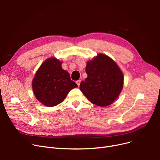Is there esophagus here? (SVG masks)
I'll use <instances>...</instances> for the list:
<instances>
[{"label": "esophagus", "mask_w": 160, "mask_h": 160, "mask_svg": "<svg viewBox=\"0 0 160 160\" xmlns=\"http://www.w3.org/2000/svg\"><path fill=\"white\" fill-rule=\"evenodd\" d=\"M80 82H81V80H77V81L76 82V83H77V85H78V86H80Z\"/></svg>", "instance_id": "34e87169"}]
</instances>
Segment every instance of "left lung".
<instances>
[{
	"label": "left lung",
	"instance_id": "8db88e82",
	"mask_svg": "<svg viewBox=\"0 0 160 160\" xmlns=\"http://www.w3.org/2000/svg\"><path fill=\"white\" fill-rule=\"evenodd\" d=\"M88 77L82 81L80 91L93 104L105 107L119 96L123 85V73L116 63L103 54L88 61Z\"/></svg>",
	"mask_w": 160,
	"mask_h": 160
}]
</instances>
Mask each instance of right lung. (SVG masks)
Instances as JSON below:
<instances>
[{"label": "right lung", "mask_w": 160, "mask_h": 160, "mask_svg": "<svg viewBox=\"0 0 160 160\" xmlns=\"http://www.w3.org/2000/svg\"><path fill=\"white\" fill-rule=\"evenodd\" d=\"M62 62L55 58L47 59L40 67L32 82L37 99L48 107L58 105L69 92L77 88L68 71L62 68Z\"/></svg>", "instance_id": "1"}]
</instances>
